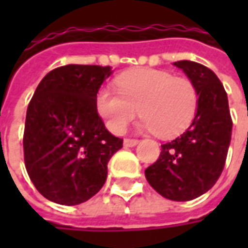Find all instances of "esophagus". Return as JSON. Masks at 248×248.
<instances>
[{
    "mask_svg": "<svg viewBox=\"0 0 248 248\" xmlns=\"http://www.w3.org/2000/svg\"><path fill=\"white\" fill-rule=\"evenodd\" d=\"M138 140H124V147H134V146L138 145Z\"/></svg>",
    "mask_w": 248,
    "mask_h": 248,
    "instance_id": "obj_1",
    "label": "esophagus"
}]
</instances>
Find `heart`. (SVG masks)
<instances>
[{"label": "heart", "instance_id": "b5f03b06", "mask_svg": "<svg viewBox=\"0 0 248 248\" xmlns=\"http://www.w3.org/2000/svg\"><path fill=\"white\" fill-rule=\"evenodd\" d=\"M117 89L103 87L97 95L98 113L114 134H122L140 110L142 129L170 138L185 131L197 113L195 85L169 71H127L117 78Z\"/></svg>", "mask_w": 248, "mask_h": 248}]
</instances>
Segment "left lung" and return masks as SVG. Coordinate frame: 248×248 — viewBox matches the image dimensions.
Listing matches in <instances>:
<instances>
[{
    "mask_svg": "<svg viewBox=\"0 0 248 248\" xmlns=\"http://www.w3.org/2000/svg\"><path fill=\"white\" fill-rule=\"evenodd\" d=\"M172 65L197 87V113L181 137L162 145L159 158L146 169L145 177L162 197L186 202L207 192L220 177L232 121L227 94L213 70L186 60Z\"/></svg>",
    "mask_w": 248,
    "mask_h": 248,
    "instance_id": "1",
    "label": "left lung"
}]
</instances>
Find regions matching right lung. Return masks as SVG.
Listing matches in <instances>:
<instances>
[{"label": "right lung", "mask_w": 248, "mask_h": 248, "mask_svg": "<svg viewBox=\"0 0 248 248\" xmlns=\"http://www.w3.org/2000/svg\"><path fill=\"white\" fill-rule=\"evenodd\" d=\"M110 66L66 65L49 71L26 111L24 155L35 188L51 202L76 206L106 182L108 162L124 140L105 127L97 94Z\"/></svg>", "instance_id": "obj_1"}]
</instances>
